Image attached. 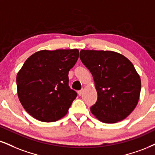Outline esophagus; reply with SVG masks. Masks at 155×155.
<instances>
[{
	"mask_svg": "<svg viewBox=\"0 0 155 155\" xmlns=\"http://www.w3.org/2000/svg\"><path fill=\"white\" fill-rule=\"evenodd\" d=\"M83 91H84V90H83V89H81V91H78V95H83Z\"/></svg>",
	"mask_w": 155,
	"mask_h": 155,
	"instance_id": "1",
	"label": "esophagus"
}]
</instances>
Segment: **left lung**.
Segmentation results:
<instances>
[{"label": "left lung", "instance_id": "obj_1", "mask_svg": "<svg viewBox=\"0 0 155 155\" xmlns=\"http://www.w3.org/2000/svg\"><path fill=\"white\" fill-rule=\"evenodd\" d=\"M80 58L92 74L98 93L91 113L107 124L127 118L138 104L142 85L132 63L112 51L82 49Z\"/></svg>", "mask_w": 155, "mask_h": 155}]
</instances>
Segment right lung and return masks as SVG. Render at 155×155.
Wrapping results in <instances>:
<instances>
[{
  "label": "right lung",
  "instance_id": "add662e5",
  "mask_svg": "<svg viewBox=\"0 0 155 155\" xmlns=\"http://www.w3.org/2000/svg\"><path fill=\"white\" fill-rule=\"evenodd\" d=\"M78 57L77 49L41 50L26 60L16 76L17 92L32 117L53 122L66 115L77 97L69 87L68 73Z\"/></svg>",
  "mask_w": 155,
  "mask_h": 155
}]
</instances>
